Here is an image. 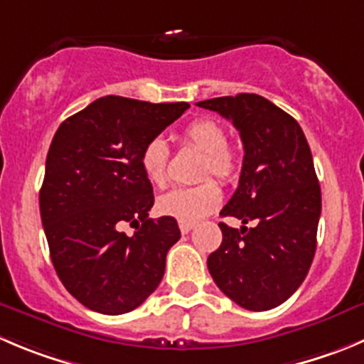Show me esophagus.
Returning <instances> with one entry per match:
<instances>
[{
	"instance_id": "esophagus-1",
	"label": "esophagus",
	"mask_w": 364,
	"mask_h": 364,
	"mask_svg": "<svg viewBox=\"0 0 364 364\" xmlns=\"http://www.w3.org/2000/svg\"><path fill=\"white\" fill-rule=\"evenodd\" d=\"M178 227H180V232H182V234H189V232H191L193 228H195V223H188V221H180Z\"/></svg>"
}]
</instances>
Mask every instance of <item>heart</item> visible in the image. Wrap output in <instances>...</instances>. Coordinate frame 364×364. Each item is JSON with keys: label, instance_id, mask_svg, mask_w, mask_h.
Segmentation results:
<instances>
[{"label": "heart", "instance_id": "obj_1", "mask_svg": "<svg viewBox=\"0 0 364 364\" xmlns=\"http://www.w3.org/2000/svg\"><path fill=\"white\" fill-rule=\"evenodd\" d=\"M182 141L202 154L198 176L213 175L221 182H230L237 175L240 161L236 151L227 144V132L218 121L209 117H200L191 121L182 130ZM169 148L162 137H151L141 150V169L154 186H164L168 180ZM221 203V191L216 182L203 180L195 188H176L164 193L157 200V210L162 216L175 218L178 221L202 220L213 213Z\"/></svg>", "mask_w": 364, "mask_h": 364}]
</instances>
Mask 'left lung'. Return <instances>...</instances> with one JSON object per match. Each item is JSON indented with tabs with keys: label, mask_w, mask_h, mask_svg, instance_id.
Returning a JSON list of instances; mask_svg holds the SVG:
<instances>
[{
	"label": "left lung",
	"mask_w": 364,
	"mask_h": 364,
	"mask_svg": "<svg viewBox=\"0 0 364 364\" xmlns=\"http://www.w3.org/2000/svg\"><path fill=\"white\" fill-rule=\"evenodd\" d=\"M240 130L245 157L240 186L221 216L223 241L207 268L218 288L248 311L280 306L299 289L316 252L321 191L300 124L269 100L241 92L196 103ZM248 220L255 227L244 225Z\"/></svg>",
	"instance_id": "1"
}]
</instances>
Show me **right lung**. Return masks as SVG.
I'll return each instance as SVG.
<instances>
[{
    "label": "right lung",
    "mask_w": 364,
    "mask_h": 364,
    "mask_svg": "<svg viewBox=\"0 0 364 364\" xmlns=\"http://www.w3.org/2000/svg\"><path fill=\"white\" fill-rule=\"evenodd\" d=\"M188 109L186 102L103 96L55 132L41 220L58 279L87 309L130 313L161 284L180 228L175 218H148L154 188L139 155ZM124 223L136 225L134 237L120 230Z\"/></svg>",
    "instance_id": "obj_1"
}]
</instances>
